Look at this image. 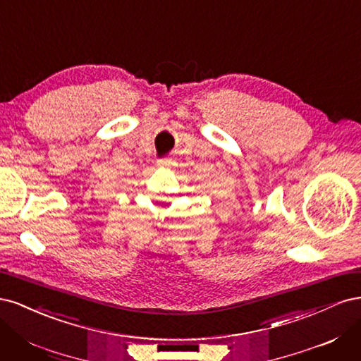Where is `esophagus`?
I'll use <instances>...</instances> for the list:
<instances>
[{
    "mask_svg": "<svg viewBox=\"0 0 361 361\" xmlns=\"http://www.w3.org/2000/svg\"><path fill=\"white\" fill-rule=\"evenodd\" d=\"M157 164H158L159 167H169L170 164H171V161H170L169 158H162V159H158V161H157Z\"/></svg>",
    "mask_w": 361,
    "mask_h": 361,
    "instance_id": "esophagus-1",
    "label": "esophagus"
}]
</instances>
